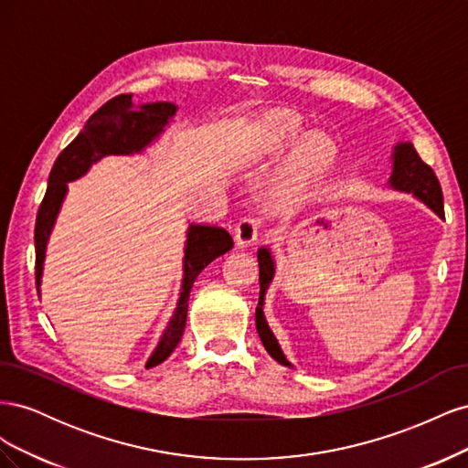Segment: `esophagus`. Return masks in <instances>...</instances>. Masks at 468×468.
Returning <instances> with one entry per match:
<instances>
[{
	"mask_svg": "<svg viewBox=\"0 0 468 468\" xmlns=\"http://www.w3.org/2000/svg\"><path fill=\"white\" fill-rule=\"evenodd\" d=\"M260 218L258 217H246L238 222L236 226V242L238 246H251L258 239V232H260Z\"/></svg>",
	"mask_w": 468,
	"mask_h": 468,
	"instance_id": "1",
	"label": "esophagus"
}]
</instances>
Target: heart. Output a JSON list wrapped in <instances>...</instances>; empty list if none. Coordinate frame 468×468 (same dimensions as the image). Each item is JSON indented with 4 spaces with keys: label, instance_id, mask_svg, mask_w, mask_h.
Returning <instances> with one entry per match:
<instances>
[{
    "label": "heart",
    "instance_id": "obj_1",
    "mask_svg": "<svg viewBox=\"0 0 468 468\" xmlns=\"http://www.w3.org/2000/svg\"><path fill=\"white\" fill-rule=\"evenodd\" d=\"M301 138H304V131L301 124L292 122L291 119L285 117H275L267 122L265 126V146L267 150H279L291 146L294 143H299ZM332 152V143L325 136L314 134L310 136L301 152V160L308 162L313 158H325Z\"/></svg>",
    "mask_w": 468,
    "mask_h": 468
}]
</instances>
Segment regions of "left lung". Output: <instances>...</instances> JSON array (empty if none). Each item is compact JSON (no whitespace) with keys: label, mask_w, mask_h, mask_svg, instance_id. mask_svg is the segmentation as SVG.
<instances>
[{"label":"left lung","mask_w":468,"mask_h":468,"mask_svg":"<svg viewBox=\"0 0 468 468\" xmlns=\"http://www.w3.org/2000/svg\"><path fill=\"white\" fill-rule=\"evenodd\" d=\"M388 183L394 191L412 193L421 203H426L437 217L445 218L441 186H439L433 169L426 162H421L412 143H399L394 146L392 176H390ZM258 261H260V304L256 308V328H258L260 339L269 356H271L275 361H279L281 365L292 367L287 361L285 353L281 351L277 337L273 335L271 330H269L265 314H263V296H265L269 282H271V279L275 275V261L271 256V250L260 248Z\"/></svg>","instance_id":"left-lung-1"}]
</instances>
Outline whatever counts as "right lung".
<instances>
[{"label":"right lung","instance_id":"add662e5","mask_svg":"<svg viewBox=\"0 0 468 468\" xmlns=\"http://www.w3.org/2000/svg\"><path fill=\"white\" fill-rule=\"evenodd\" d=\"M176 111L177 105L167 101L144 103L134 107L133 95H117L103 107H99L90 117L86 126H83V131L60 152L48 176L47 195L38 207L35 224L37 291H40L47 244L54 229L56 217H58L60 207L66 199L68 183L86 176L90 167L105 158V155H131L146 150L165 131V126L174 119ZM232 246V236L220 229V226L189 224L177 308L172 320H169L167 328L164 330L158 346H155L150 359L146 361V369L160 365L172 356L183 335V330H186L189 306L187 303L195 279L199 277V273L212 260L230 251Z\"/></svg>","mask_w":468,"mask_h":468}]
</instances>
